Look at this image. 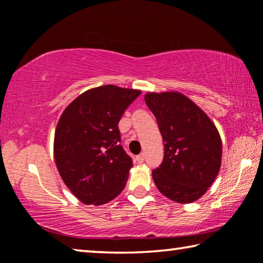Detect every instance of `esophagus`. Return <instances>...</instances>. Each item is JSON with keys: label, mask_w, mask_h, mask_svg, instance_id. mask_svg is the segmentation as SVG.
Instances as JSON below:
<instances>
[{"label": "esophagus", "mask_w": 263, "mask_h": 263, "mask_svg": "<svg viewBox=\"0 0 263 263\" xmlns=\"http://www.w3.org/2000/svg\"><path fill=\"white\" fill-rule=\"evenodd\" d=\"M144 160H145V154H144V153H141V154H139V155H138V157H137V161L139 162V163L144 162Z\"/></svg>", "instance_id": "34e87169"}]
</instances>
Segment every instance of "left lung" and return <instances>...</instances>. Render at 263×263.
I'll use <instances>...</instances> for the list:
<instances>
[{
    "mask_svg": "<svg viewBox=\"0 0 263 263\" xmlns=\"http://www.w3.org/2000/svg\"><path fill=\"white\" fill-rule=\"evenodd\" d=\"M145 102L157 118L164 146L163 161L152 172L155 185L174 202L197 201L219 173V132L209 116L179 91L147 92Z\"/></svg>",
    "mask_w": 263,
    "mask_h": 263,
    "instance_id": "8db88e82",
    "label": "left lung"
}]
</instances>
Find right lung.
<instances>
[{
	"mask_svg": "<svg viewBox=\"0 0 263 263\" xmlns=\"http://www.w3.org/2000/svg\"><path fill=\"white\" fill-rule=\"evenodd\" d=\"M106 84L82 92L60 116L54 133L58 172L80 202L102 205L122 193L132 160L123 149L119 119L140 95Z\"/></svg>",
	"mask_w": 263,
	"mask_h": 263,
	"instance_id": "right-lung-1",
	"label": "right lung"
}]
</instances>
